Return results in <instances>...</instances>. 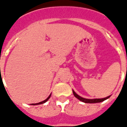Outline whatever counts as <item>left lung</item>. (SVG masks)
<instances>
[{
	"instance_id": "1",
	"label": "left lung",
	"mask_w": 127,
	"mask_h": 127,
	"mask_svg": "<svg viewBox=\"0 0 127 127\" xmlns=\"http://www.w3.org/2000/svg\"><path fill=\"white\" fill-rule=\"evenodd\" d=\"M73 92V94L74 95L78 98L79 100L82 101V102H84V103H99V102H101V101H103L104 100L107 99H108L109 97L110 96H108L107 97H105V98H102V99H86V98H84V97H82L79 96L77 94H76L74 90H72Z\"/></svg>"
}]
</instances>
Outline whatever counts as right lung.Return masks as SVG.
Masks as SVG:
<instances>
[{"instance_id":"1","label":"right lung","mask_w":127,"mask_h":127,"mask_svg":"<svg viewBox=\"0 0 127 127\" xmlns=\"http://www.w3.org/2000/svg\"><path fill=\"white\" fill-rule=\"evenodd\" d=\"M51 95H50L45 100H44V101H41V102H39V103H32V105H39V104H42V103H45L46 101H47L48 100V99H49L50 98V97H51Z\"/></svg>"}]
</instances>
